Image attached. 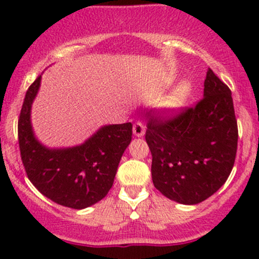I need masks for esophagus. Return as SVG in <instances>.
Wrapping results in <instances>:
<instances>
[{
  "mask_svg": "<svg viewBox=\"0 0 259 259\" xmlns=\"http://www.w3.org/2000/svg\"><path fill=\"white\" fill-rule=\"evenodd\" d=\"M133 134H134L135 137H138V138H142L143 135L145 134L144 124H143V122H140V121L135 122L134 126H133Z\"/></svg>",
  "mask_w": 259,
  "mask_h": 259,
  "instance_id": "obj_1",
  "label": "esophagus"
}]
</instances>
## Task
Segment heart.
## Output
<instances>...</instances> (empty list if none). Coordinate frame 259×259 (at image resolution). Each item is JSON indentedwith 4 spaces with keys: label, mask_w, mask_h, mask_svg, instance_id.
<instances>
[{
    "label": "heart",
    "mask_w": 259,
    "mask_h": 259,
    "mask_svg": "<svg viewBox=\"0 0 259 259\" xmlns=\"http://www.w3.org/2000/svg\"><path fill=\"white\" fill-rule=\"evenodd\" d=\"M193 94V85L189 80H182L169 95L161 101L160 108L169 114H178L187 106Z\"/></svg>",
    "instance_id": "obj_1"
}]
</instances>
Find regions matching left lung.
<instances>
[{
  "mask_svg": "<svg viewBox=\"0 0 259 259\" xmlns=\"http://www.w3.org/2000/svg\"><path fill=\"white\" fill-rule=\"evenodd\" d=\"M149 116L145 140L153 156L154 187L187 205L213 195L233 169L238 143L228 86L209 69L204 95L194 108L165 121Z\"/></svg>",
  "mask_w": 259,
  "mask_h": 259,
  "instance_id": "obj_1",
  "label": "left lung"
}]
</instances>
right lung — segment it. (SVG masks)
I'll return each mask as SVG.
<instances>
[{
    "mask_svg": "<svg viewBox=\"0 0 259 259\" xmlns=\"http://www.w3.org/2000/svg\"><path fill=\"white\" fill-rule=\"evenodd\" d=\"M40 85L41 75L28 88L18 120L23 166L41 194L64 207L83 209L103 199L113 187L120 159L132 142L133 125H104L82 144L49 148L36 138L31 122Z\"/></svg>",
    "mask_w": 259,
    "mask_h": 259,
    "instance_id": "right-lung-1",
    "label": "right lung"
}]
</instances>
